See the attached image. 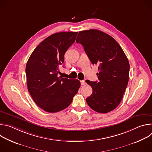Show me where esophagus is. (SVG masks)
I'll use <instances>...</instances> for the list:
<instances>
[{
	"instance_id": "34e87169",
	"label": "esophagus",
	"mask_w": 152,
	"mask_h": 152,
	"mask_svg": "<svg viewBox=\"0 0 152 152\" xmlns=\"http://www.w3.org/2000/svg\"><path fill=\"white\" fill-rule=\"evenodd\" d=\"M80 84H81V85H85V80H81V81H80Z\"/></svg>"
}]
</instances>
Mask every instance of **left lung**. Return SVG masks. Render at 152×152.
<instances>
[{"label": "left lung", "instance_id": "8db88e82", "mask_svg": "<svg viewBox=\"0 0 152 152\" xmlns=\"http://www.w3.org/2000/svg\"><path fill=\"white\" fill-rule=\"evenodd\" d=\"M76 42L80 43L91 63L98 66L99 81L86 80L93 88L86 103L99 113L114 110L121 101L129 81L127 56L114 38L97 29L80 31Z\"/></svg>", "mask_w": 152, "mask_h": 152}]
</instances>
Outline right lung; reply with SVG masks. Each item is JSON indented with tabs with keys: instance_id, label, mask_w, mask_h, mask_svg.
<instances>
[{
	"instance_id": "right-lung-1",
	"label": "right lung",
	"mask_w": 152,
	"mask_h": 152,
	"mask_svg": "<svg viewBox=\"0 0 152 152\" xmlns=\"http://www.w3.org/2000/svg\"><path fill=\"white\" fill-rule=\"evenodd\" d=\"M77 32L51 35L32 53L26 66L28 90L35 103L44 111H62L72 102L80 82L77 79L58 77L64 54L75 41Z\"/></svg>"
}]
</instances>
